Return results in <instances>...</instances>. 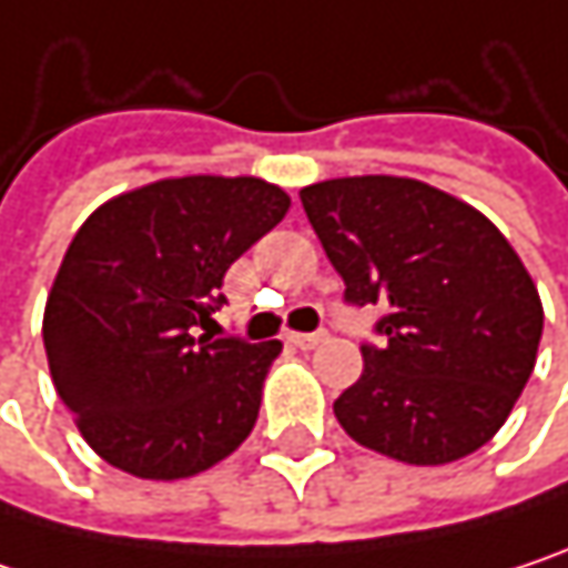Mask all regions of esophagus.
Wrapping results in <instances>:
<instances>
[{"instance_id":"1","label":"esophagus","mask_w":568,"mask_h":568,"mask_svg":"<svg viewBox=\"0 0 568 568\" xmlns=\"http://www.w3.org/2000/svg\"><path fill=\"white\" fill-rule=\"evenodd\" d=\"M325 338H328L325 332H308V335H305V332H288V335H285V342H292V345H295V348H302V352H308V348L322 345Z\"/></svg>"}]
</instances>
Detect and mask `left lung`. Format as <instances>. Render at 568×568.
<instances>
[{"label": "left lung", "mask_w": 568, "mask_h": 568, "mask_svg": "<svg viewBox=\"0 0 568 568\" xmlns=\"http://www.w3.org/2000/svg\"><path fill=\"white\" fill-rule=\"evenodd\" d=\"M345 298L382 305L385 342L335 400L345 434L410 467L480 450L526 388L542 302L510 240L414 176H335L298 190Z\"/></svg>", "instance_id": "left-lung-1"}]
</instances>
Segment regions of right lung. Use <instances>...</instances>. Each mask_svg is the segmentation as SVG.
Instances as JSON below:
<instances>
[{"mask_svg": "<svg viewBox=\"0 0 568 568\" xmlns=\"http://www.w3.org/2000/svg\"><path fill=\"white\" fill-rule=\"evenodd\" d=\"M292 200L263 176H164L104 200L74 233L45 302L58 397L84 444L141 480H186L260 417L283 342L196 335L226 270Z\"/></svg>", "mask_w": 568, "mask_h": 568, "instance_id": "obj_1", "label": "right lung"}]
</instances>
